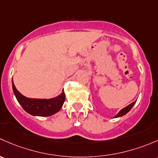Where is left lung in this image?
Returning a JSON list of instances; mask_svg holds the SVG:
<instances>
[{
    "instance_id": "left-lung-1",
    "label": "left lung",
    "mask_w": 158,
    "mask_h": 158,
    "mask_svg": "<svg viewBox=\"0 0 158 158\" xmlns=\"http://www.w3.org/2000/svg\"><path fill=\"white\" fill-rule=\"evenodd\" d=\"M135 103H136V100L135 102H133V103H131V104H129V105L127 106H126V107H125V108H123V110H120V111L118 112V113H117V115H115V118H117V117L123 116V115H126V113H128V112H129L130 110H131V109L132 108L133 106H134L135 104Z\"/></svg>"
}]
</instances>
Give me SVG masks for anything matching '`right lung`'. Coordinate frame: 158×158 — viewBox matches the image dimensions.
<instances>
[{
	"instance_id": "obj_1",
	"label": "right lung",
	"mask_w": 158,
	"mask_h": 158,
	"mask_svg": "<svg viewBox=\"0 0 158 158\" xmlns=\"http://www.w3.org/2000/svg\"><path fill=\"white\" fill-rule=\"evenodd\" d=\"M14 94L17 101L29 114L37 116H50L58 113L64 104L65 94L62 90L60 95L51 99H34L24 97L16 89L12 79Z\"/></svg>"
}]
</instances>
